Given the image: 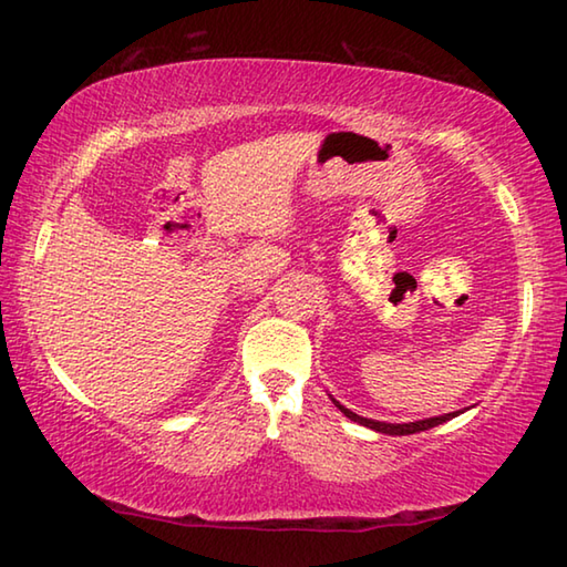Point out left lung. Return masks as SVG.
<instances>
[{"label":"left lung","instance_id":"obj_1","mask_svg":"<svg viewBox=\"0 0 567 567\" xmlns=\"http://www.w3.org/2000/svg\"><path fill=\"white\" fill-rule=\"evenodd\" d=\"M329 399L333 401L336 409H339L346 419H351L353 423L359 425H365V429H371L375 433H385V435H411V433H421V431H429V429H435V425H441L445 421H451L458 415L461 411H453V413H443V415H433V419H423V421H411V423H385V421H373V419H363V415L353 413L351 409H346V405H341L339 401L333 399V395L329 393Z\"/></svg>","mask_w":567,"mask_h":567}]
</instances>
